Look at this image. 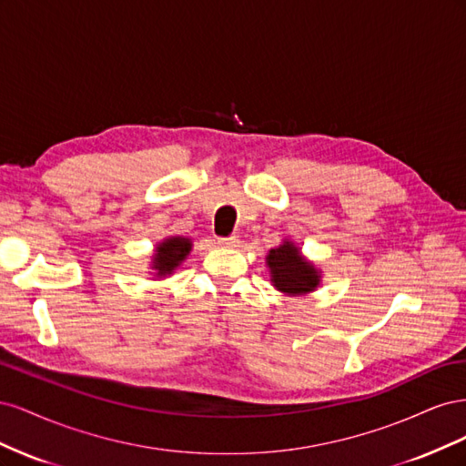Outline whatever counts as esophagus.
<instances>
[{"mask_svg": "<svg viewBox=\"0 0 466 466\" xmlns=\"http://www.w3.org/2000/svg\"><path fill=\"white\" fill-rule=\"evenodd\" d=\"M218 245H221V247H237L238 245V238L235 235H231V237H219L218 238Z\"/></svg>", "mask_w": 466, "mask_h": 466, "instance_id": "34e87169", "label": "esophagus"}]
</instances>
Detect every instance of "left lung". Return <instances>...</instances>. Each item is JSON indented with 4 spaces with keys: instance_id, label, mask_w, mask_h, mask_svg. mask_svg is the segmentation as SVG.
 Segmentation results:
<instances>
[{
    "instance_id": "obj_1",
    "label": "left lung",
    "mask_w": 466,
    "mask_h": 466,
    "mask_svg": "<svg viewBox=\"0 0 466 466\" xmlns=\"http://www.w3.org/2000/svg\"><path fill=\"white\" fill-rule=\"evenodd\" d=\"M274 286L289 295H303L313 291L319 284V272L313 264H309L299 257V250L291 243H284L272 248L268 255Z\"/></svg>"
}]
</instances>
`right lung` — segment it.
I'll use <instances>...</instances> for the list:
<instances>
[{
	"mask_svg": "<svg viewBox=\"0 0 466 466\" xmlns=\"http://www.w3.org/2000/svg\"><path fill=\"white\" fill-rule=\"evenodd\" d=\"M190 241L182 237H173L167 238L163 245L157 247V255H155L153 268L157 270V276L171 274L175 268L185 260V257L190 252Z\"/></svg>",
	"mask_w": 466,
	"mask_h": 466,
	"instance_id": "obj_1",
	"label": "right lung"
}]
</instances>
